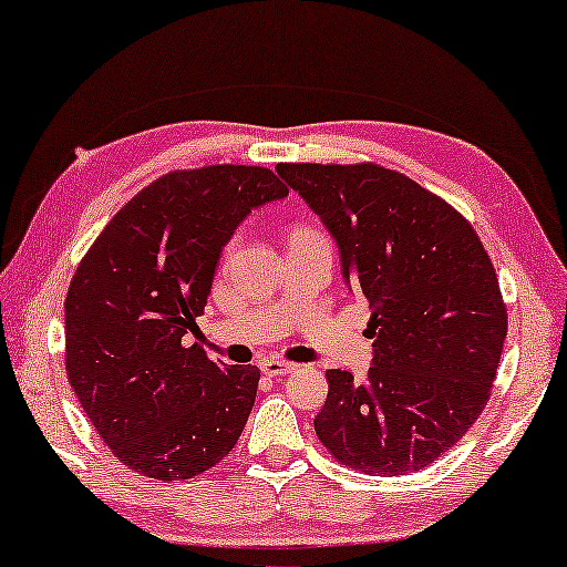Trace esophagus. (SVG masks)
I'll return each instance as SVG.
<instances>
[{"instance_id": "1", "label": "esophagus", "mask_w": 567, "mask_h": 567, "mask_svg": "<svg viewBox=\"0 0 567 567\" xmlns=\"http://www.w3.org/2000/svg\"><path fill=\"white\" fill-rule=\"evenodd\" d=\"M296 367L289 364V361H281V359H264L261 361V371L266 377H286L291 374Z\"/></svg>"}]
</instances>
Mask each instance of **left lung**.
<instances>
[{
	"label": "left lung",
	"instance_id": "8db88e82",
	"mask_svg": "<svg viewBox=\"0 0 567 567\" xmlns=\"http://www.w3.org/2000/svg\"><path fill=\"white\" fill-rule=\"evenodd\" d=\"M276 173L337 240L364 296L374 357L364 382L329 369L313 420L333 457L394 477L457 444L493 389L507 337L497 274L470 223L402 173L281 163Z\"/></svg>",
	"mask_w": 567,
	"mask_h": 567
}]
</instances>
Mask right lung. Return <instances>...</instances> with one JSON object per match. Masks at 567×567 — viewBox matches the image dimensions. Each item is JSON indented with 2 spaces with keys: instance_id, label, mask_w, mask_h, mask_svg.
<instances>
[{
  "instance_id": "obj_1",
  "label": "right lung",
  "mask_w": 567,
  "mask_h": 567,
  "mask_svg": "<svg viewBox=\"0 0 567 567\" xmlns=\"http://www.w3.org/2000/svg\"><path fill=\"white\" fill-rule=\"evenodd\" d=\"M289 196L268 168L208 165L143 188L72 276L64 364L87 420L125 467L190 480L234 450L261 371L210 361L196 317L223 246L254 208Z\"/></svg>"
}]
</instances>
